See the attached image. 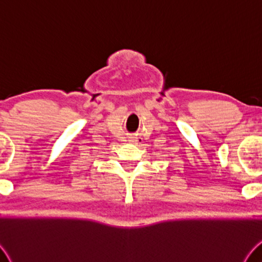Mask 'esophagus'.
<instances>
[{
	"label": "esophagus",
	"mask_w": 262,
	"mask_h": 262,
	"mask_svg": "<svg viewBox=\"0 0 262 262\" xmlns=\"http://www.w3.org/2000/svg\"><path fill=\"white\" fill-rule=\"evenodd\" d=\"M129 141H130V142H135V141H136V139H135V137H130Z\"/></svg>",
	"instance_id": "obj_1"
}]
</instances>
